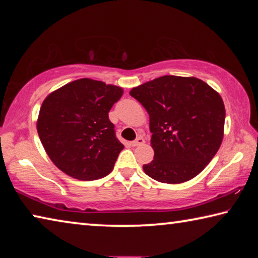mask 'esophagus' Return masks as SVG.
Returning a JSON list of instances; mask_svg holds the SVG:
<instances>
[{
  "mask_svg": "<svg viewBox=\"0 0 258 258\" xmlns=\"http://www.w3.org/2000/svg\"><path fill=\"white\" fill-rule=\"evenodd\" d=\"M143 143H145V139L140 137V138H138L137 140H134V141L131 142V146H132V147H138V146L143 145Z\"/></svg>",
  "mask_w": 258,
  "mask_h": 258,
  "instance_id": "esophagus-1",
  "label": "esophagus"
}]
</instances>
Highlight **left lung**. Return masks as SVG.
<instances>
[{"instance_id": "obj_1", "label": "left lung", "mask_w": 258, "mask_h": 258, "mask_svg": "<svg viewBox=\"0 0 258 258\" xmlns=\"http://www.w3.org/2000/svg\"><path fill=\"white\" fill-rule=\"evenodd\" d=\"M130 94L149 113L155 156L143 171L178 184L198 175L223 141L225 107L221 95L197 77L166 75L133 87Z\"/></svg>"}]
</instances>
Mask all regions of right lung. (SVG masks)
<instances>
[{
  "label": "right lung",
  "mask_w": 258,
  "mask_h": 258,
  "mask_svg": "<svg viewBox=\"0 0 258 258\" xmlns=\"http://www.w3.org/2000/svg\"><path fill=\"white\" fill-rule=\"evenodd\" d=\"M123 87L81 78L59 87L43 101L36 128L49 158L61 172L93 181L112 171L124 146L108 112Z\"/></svg>",
  "instance_id": "1"
}]
</instances>
